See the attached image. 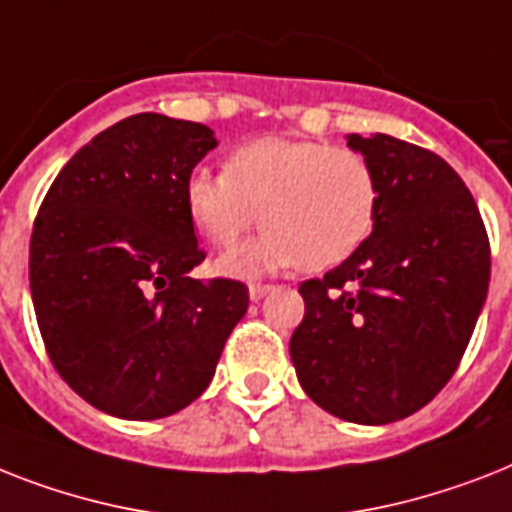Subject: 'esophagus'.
<instances>
[{"instance_id":"obj_1","label":"esophagus","mask_w":512,"mask_h":512,"mask_svg":"<svg viewBox=\"0 0 512 512\" xmlns=\"http://www.w3.org/2000/svg\"><path fill=\"white\" fill-rule=\"evenodd\" d=\"M268 292H270L268 284H252L249 286V299H252V302H260Z\"/></svg>"}]
</instances>
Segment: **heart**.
Listing matches in <instances>:
<instances>
[{"instance_id": "1", "label": "heart", "mask_w": 512, "mask_h": 512, "mask_svg": "<svg viewBox=\"0 0 512 512\" xmlns=\"http://www.w3.org/2000/svg\"><path fill=\"white\" fill-rule=\"evenodd\" d=\"M191 223L213 247H234L260 220V239L231 249L218 270L257 278L270 270H328L371 236L378 178L368 157L307 139L249 141L226 170L194 168L184 186Z\"/></svg>"}]
</instances>
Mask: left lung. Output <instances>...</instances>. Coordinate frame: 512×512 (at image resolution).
Returning a JSON list of instances; mask_svg holds the SVG:
<instances>
[{"label": "left lung", "instance_id": "8db88e82", "mask_svg": "<svg viewBox=\"0 0 512 512\" xmlns=\"http://www.w3.org/2000/svg\"><path fill=\"white\" fill-rule=\"evenodd\" d=\"M378 178L371 236L299 286L289 342L299 384L326 413L384 426L421 410L458 368L489 289V239L463 178L394 136H347Z\"/></svg>", "mask_w": 512, "mask_h": 512}]
</instances>
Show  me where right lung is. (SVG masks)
<instances>
[{
    "mask_svg": "<svg viewBox=\"0 0 512 512\" xmlns=\"http://www.w3.org/2000/svg\"><path fill=\"white\" fill-rule=\"evenodd\" d=\"M218 147L213 128L141 112L70 157L31 234V297L68 386L97 410L155 421L197 400L249 305L205 260L186 178Z\"/></svg>",
    "mask_w": 512,
    "mask_h": 512,
    "instance_id": "right-lung-1",
    "label": "right lung"
}]
</instances>
